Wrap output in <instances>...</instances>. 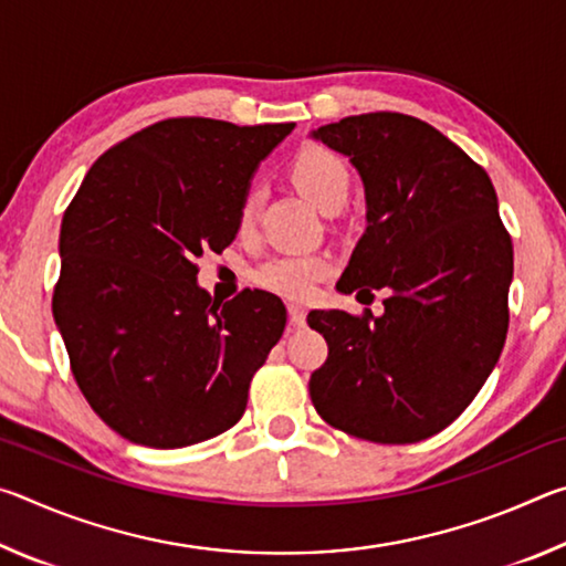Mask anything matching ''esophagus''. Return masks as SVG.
<instances>
[{
  "instance_id": "esophagus-1",
  "label": "esophagus",
  "mask_w": 566,
  "mask_h": 566,
  "mask_svg": "<svg viewBox=\"0 0 566 566\" xmlns=\"http://www.w3.org/2000/svg\"><path fill=\"white\" fill-rule=\"evenodd\" d=\"M286 312H290V324H292V327H304V324H306V312H304V306H300V304H290V306H286Z\"/></svg>"
}]
</instances>
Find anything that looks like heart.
<instances>
[{
  "label": "heart",
  "instance_id": "obj_1",
  "mask_svg": "<svg viewBox=\"0 0 566 566\" xmlns=\"http://www.w3.org/2000/svg\"><path fill=\"white\" fill-rule=\"evenodd\" d=\"M292 175L300 189L322 212H332V209H339L347 202L352 175L347 161L334 155V151L324 147L304 149L294 159ZM260 205L262 189H249L242 199V207H239V227L249 229L254 224L256 214H260ZM329 272V256L317 252H282L256 266L254 282L266 292L290 296V300H306Z\"/></svg>",
  "mask_w": 566,
  "mask_h": 566
}]
</instances>
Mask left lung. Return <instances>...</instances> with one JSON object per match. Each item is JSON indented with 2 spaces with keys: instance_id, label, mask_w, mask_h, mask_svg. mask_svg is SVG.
Returning <instances> with one entry per match:
<instances>
[{
  "instance_id": "8db88e82",
  "label": "left lung",
  "mask_w": 566,
  "mask_h": 566,
  "mask_svg": "<svg viewBox=\"0 0 566 566\" xmlns=\"http://www.w3.org/2000/svg\"><path fill=\"white\" fill-rule=\"evenodd\" d=\"M310 137L349 159L367 202L337 290L387 294L379 317L310 312L329 347L310 379L312 405L357 439L421 442L472 405L510 327L514 252L492 179L409 114H357Z\"/></svg>"
}]
</instances>
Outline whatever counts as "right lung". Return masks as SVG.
<instances>
[{
	"label": "right lung",
	"mask_w": 566,
	"mask_h": 566,
	"mask_svg": "<svg viewBox=\"0 0 566 566\" xmlns=\"http://www.w3.org/2000/svg\"><path fill=\"white\" fill-rule=\"evenodd\" d=\"M292 129L157 122L104 151L66 207L54 322L84 399L129 442L179 449L242 419L286 310L260 290L212 300L197 260L234 242L256 167Z\"/></svg>",
	"instance_id": "add662e5"
}]
</instances>
